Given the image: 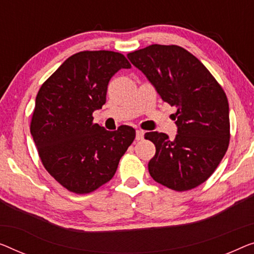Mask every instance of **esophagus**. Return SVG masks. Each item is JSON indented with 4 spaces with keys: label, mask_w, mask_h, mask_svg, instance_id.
Here are the masks:
<instances>
[{
    "label": "esophagus",
    "mask_w": 254,
    "mask_h": 254,
    "mask_svg": "<svg viewBox=\"0 0 254 254\" xmlns=\"http://www.w3.org/2000/svg\"><path fill=\"white\" fill-rule=\"evenodd\" d=\"M143 134H145V132L142 130H137L135 131V139L137 140H142L143 139Z\"/></svg>",
    "instance_id": "34e87169"
}]
</instances>
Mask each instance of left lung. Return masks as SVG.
Here are the masks:
<instances>
[{
	"instance_id": "8db88e82",
	"label": "left lung",
	"mask_w": 254,
	"mask_h": 254,
	"mask_svg": "<svg viewBox=\"0 0 254 254\" xmlns=\"http://www.w3.org/2000/svg\"><path fill=\"white\" fill-rule=\"evenodd\" d=\"M162 100L176 106L178 133L147 132L156 147L148 163L156 183L176 191L199 186L215 171L228 149L229 105L224 89L209 69L179 45L151 44L127 54Z\"/></svg>"
}]
</instances>
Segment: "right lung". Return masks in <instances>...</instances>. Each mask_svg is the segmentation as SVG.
<instances>
[{
    "label": "right lung",
    "mask_w": 254,
    "mask_h": 254,
    "mask_svg": "<svg viewBox=\"0 0 254 254\" xmlns=\"http://www.w3.org/2000/svg\"><path fill=\"white\" fill-rule=\"evenodd\" d=\"M131 64L120 52L81 51L63 63L37 92L30 133L45 170L75 194H89L114 177L135 130L107 131L93 123L107 86Z\"/></svg>",
    "instance_id": "right-lung-1"
}]
</instances>
